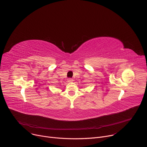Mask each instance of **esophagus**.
<instances>
[{"label": "esophagus", "instance_id": "obj_1", "mask_svg": "<svg viewBox=\"0 0 147 147\" xmlns=\"http://www.w3.org/2000/svg\"><path fill=\"white\" fill-rule=\"evenodd\" d=\"M73 81H74V80L72 79H71V78H69L68 79V82H72Z\"/></svg>", "mask_w": 147, "mask_h": 147}]
</instances>
